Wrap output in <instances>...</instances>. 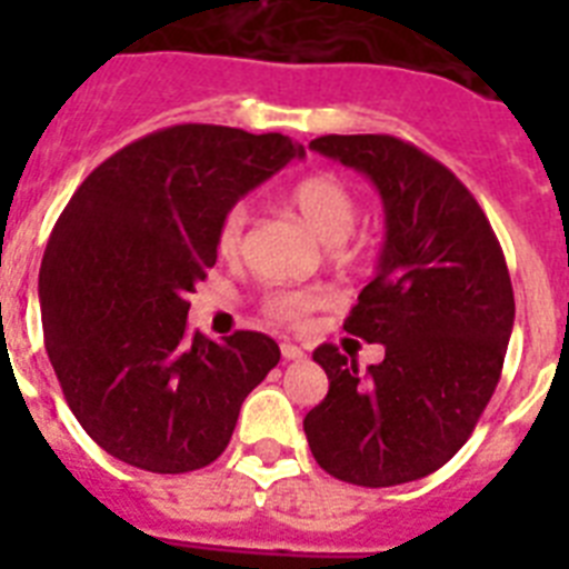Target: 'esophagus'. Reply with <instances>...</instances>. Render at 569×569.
I'll list each match as a JSON object with an SVG mask.
<instances>
[{"instance_id":"obj_1","label":"esophagus","mask_w":569,"mask_h":569,"mask_svg":"<svg viewBox=\"0 0 569 569\" xmlns=\"http://www.w3.org/2000/svg\"><path fill=\"white\" fill-rule=\"evenodd\" d=\"M280 351H283V357L286 360H303V348L301 346H295L292 339H283V342H280Z\"/></svg>"}]
</instances>
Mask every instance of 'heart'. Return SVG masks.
<instances>
[{
  "mask_svg": "<svg viewBox=\"0 0 569 569\" xmlns=\"http://www.w3.org/2000/svg\"><path fill=\"white\" fill-rule=\"evenodd\" d=\"M286 200L321 241H328L330 257L337 262H351V259L360 257V244L351 239L360 203H357L355 189L342 177L310 173V177L295 182ZM244 227H248V206H230L218 223V232H214V248L221 257L230 259L239 253ZM321 303H325V295L316 292V289H271L262 298L268 316L280 321L307 319L312 310H319Z\"/></svg>",
  "mask_w": 569,
  "mask_h": 569,
  "instance_id": "b5f03b06",
  "label": "heart"
}]
</instances>
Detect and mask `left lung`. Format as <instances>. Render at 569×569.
<instances>
[{"instance_id": "8db88e82", "label": "left lung", "mask_w": 569, "mask_h": 569, "mask_svg": "<svg viewBox=\"0 0 569 569\" xmlns=\"http://www.w3.org/2000/svg\"><path fill=\"white\" fill-rule=\"evenodd\" d=\"M312 150L366 173L387 212L378 274L342 328L387 355L360 369L319 346L328 396L303 419L316 463L360 487L431 476L476 431L513 328V289L485 209L455 173L392 136H321Z\"/></svg>"}]
</instances>
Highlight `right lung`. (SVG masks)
I'll list each match as a JSON object with an SVG mask.
<instances>
[{"mask_svg": "<svg viewBox=\"0 0 569 569\" xmlns=\"http://www.w3.org/2000/svg\"><path fill=\"white\" fill-rule=\"evenodd\" d=\"M301 156L280 132L180 123L70 197L40 262V321L67 405L111 458L162 476L221 458L280 348L257 330L189 337V292L218 259L223 212Z\"/></svg>", "mask_w": 569, "mask_h": 569, "instance_id": "add662e5", "label": "right lung"}]
</instances>
